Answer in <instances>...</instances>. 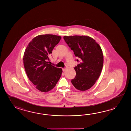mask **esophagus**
I'll list each match as a JSON object with an SVG mask.
<instances>
[{
  "label": "esophagus",
  "instance_id": "34e87169",
  "mask_svg": "<svg viewBox=\"0 0 131 131\" xmlns=\"http://www.w3.org/2000/svg\"><path fill=\"white\" fill-rule=\"evenodd\" d=\"M66 70V68H62V71H65Z\"/></svg>",
  "mask_w": 131,
  "mask_h": 131
}]
</instances>
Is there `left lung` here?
I'll return each mask as SVG.
<instances>
[{
	"instance_id": "1",
	"label": "left lung",
	"mask_w": 131,
	"mask_h": 131,
	"mask_svg": "<svg viewBox=\"0 0 131 131\" xmlns=\"http://www.w3.org/2000/svg\"><path fill=\"white\" fill-rule=\"evenodd\" d=\"M63 38L80 61L74 67L76 77L71 83L78 90H87L95 83L102 72L103 55L101 47L93 38L86 36H65ZM76 61L79 62L78 59Z\"/></svg>"
}]
</instances>
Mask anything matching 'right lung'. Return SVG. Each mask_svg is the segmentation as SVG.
<instances>
[{"label": "right lung", "mask_w": 131, "mask_h": 131, "mask_svg": "<svg viewBox=\"0 0 131 131\" xmlns=\"http://www.w3.org/2000/svg\"><path fill=\"white\" fill-rule=\"evenodd\" d=\"M61 39L56 35H39L29 42L25 51L23 64L27 75L42 92L52 89L61 77V68L48 64L49 56Z\"/></svg>", "instance_id": "right-lung-1"}]
</instances>
